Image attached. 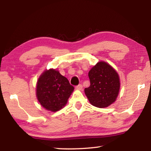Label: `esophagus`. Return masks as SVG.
<instances>
[{"label": "esophagus", "mask_w": 151, "mask_h": 151, "mask_svg": "<svg viewBox=\"0 0 151 151\" xmlns=\"http://www.w3.org/2000/svg\"><path fill=\"white\" fill-rule=\"evenodd\" d=\"M76 88L78 89V90L81 91L82 89H83V85H78V86H76Z\"/></svg>", "instance_id": "34e87169"}]
</instances>
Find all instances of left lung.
<instances>
[{
    "label": "left lung",
    "instance_id": "1",
    "mask_svg": "<svg viewBox=\"0 0 151 151\" xmlns=\"http://www.w3.org/2000/svg\"><path fill=\"white\" fill-rule=\"evenodd\" d=\"M91 85L85 88L90 103L98 108H105L114 103L119 95L121 83L119 74L104 61H100L88 72Z\"/></svg>",
    "mask_w": 151,
    "mask_h": 151
}]
</instances>
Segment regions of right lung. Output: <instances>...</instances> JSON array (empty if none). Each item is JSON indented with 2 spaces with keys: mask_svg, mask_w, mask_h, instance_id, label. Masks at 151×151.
Here are the masks:
<instances>
[{
  "mask_svg": "<svg viewBox=\"0 0 151 151\" xmlns=\"http://www.w3.org/2000/svg\"><path fill=\"white\" fill-rule=\"evenodd\" d=\"M74 89L59 71L50 68L45 70L38 79L36 95L43 108L57 112L66 105Z\"/></svg>",
  "mask_w": 151,
  "mask_h": 151,
  "instance_id": "add662e5",
  "label": "right lung"
}]
</instances>
